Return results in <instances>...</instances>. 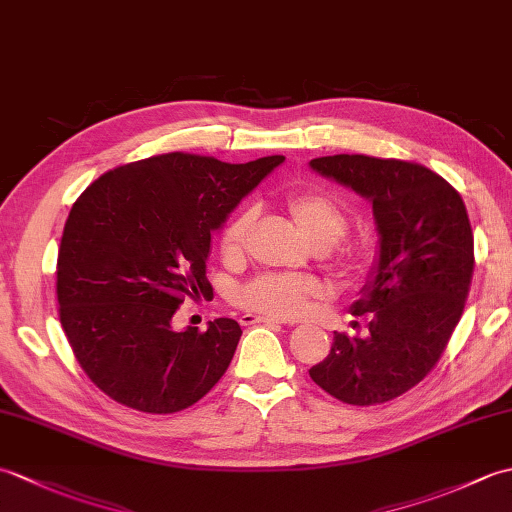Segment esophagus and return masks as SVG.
I'll use <instances>...</instances> for the list:
<instances>
[{"label":"esophagus","instance_id":"obj_1","mask_svg":"<svg viewBox=\"0 0 512 512\" xmlns=\"http://www.w3.org/2000/svg\"><path fill=\"white\" fill-rule=\"evenodd\" d=\"M239 323L242 325H255V323H266V325H281L284 321L281 319H275V317H259V314H242L239 317Z\"/></svg>","mask_w":512,"mask_h":512}]
</instances>
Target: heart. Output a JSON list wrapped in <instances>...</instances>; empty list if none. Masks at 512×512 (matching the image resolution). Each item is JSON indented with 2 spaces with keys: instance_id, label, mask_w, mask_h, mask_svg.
<instances>
[{
  "instance_id": "obj_1",
  "label": "heart",
  "mask_w": 512,
  "mask_h": 512,
  "mask_svg": "<svg viewBox=\"0 0 512 512\" xmlns=\"http://www.w3.org/2000/svg\"><path fill=\"white\" fill-rule=\"evenodd\" d=\"M286 209L297 228L317 248H330L347 233V213L341 204L321 191H303L290 195ZM255 224V209L237 211L222 228L220 253L226 262H239L246 250L248 233ZM365 250L358 244H341L334 248L332 266L341 275H352L363 264ZM321 295V286L312 277L299 275H259L239 290V303L244 308L270 314V317L292 319L310 308Z\"/></svg>"
}]
</instances>
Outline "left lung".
Masks as SVG:
<instances>
[{
    "label": "left lung",
    "instance_id": "8db88e82",
    "mask_svg": "<svg viewBox=\"0 0 512 512\" xmlns=\"http://www.w3.org/2000/svg\"><path fill=\"white\" fill-rule=\"evenodd\" d=\"M310 167L372 202L380 233L376 273L352 306L369 334L334 332L310 378L347 405H383L438 365L462 317L475 266L469 213L462 195L418 162L336 154Z\"/></svg>",
    "mask_w": 512,
    "mask_h": 512
}]
</instances>
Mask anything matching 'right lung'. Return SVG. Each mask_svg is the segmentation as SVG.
<instances>
[{"label":"right lung","mask_w":512,"mask_h":512,"mask_svg":"<svg viewBox=\"0 0 512 512\" xmlns=\"http://www.w3.org/2000/svg\"><path fill=\"white\" fill-rule=\"evenodd\" d=\"M281 162L171 151L107 171L76 198L57 257L59 321L103 394L143 413H176L224 376L239 323L173 332L171 319L184 299L211 295V233Z\"/></svg>","instance_id":"1"}]
</instances>
